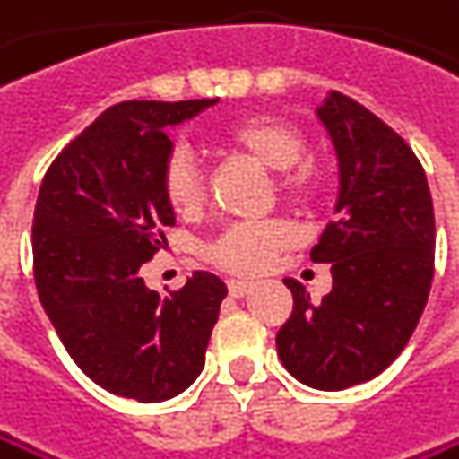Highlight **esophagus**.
Here are the masks:
<instances>
[{
    "instance_id": "obj_1",
    "label": "esophagus",
    "mask_w": 459,
    "mask_h": 459,
    "mask_svg": "<svg viewBox=\"0 0 459 459\" xmlns=\"http://www.w3.org/2000/svg\"><path fill=\"white\" fill-rule=\"evenodd\" d=\"M251 290H255V284H251V281L230 279V295H232V298H243V295H248Z\"/></svg>"
}]
</instances>
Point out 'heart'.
<instances>
[{
	"label": "heart",
	"instance_id": "heart-1",
	"mask_svg": "<svg viewBox=\"0 0 459 459\" xmlns=\"http://www.w3.org/2000/svg\"><path fill=\"white\" fill-rule=\"evenodd\" d=\"M224 142L271 172H279L281 194L292 202H309L317 191L315 172L301 164L307 158V136L279 117H246L224 131ZM164 196L178 213H196L204 202L202 167L188 147H175L161 175ZM292 240V230L281 221H255L230 227L213 246L211 260L235 273H260L273 251Z\"/></svg>",
	"mask_w": 459,
	"mask_h": 459
}]
</instances>
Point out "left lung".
<instances>
[{
    "label": "left lung",
    "instance_id": "8db88e82",
    "mask_svg": "<svg viewBox=\"0 0 459 459\" xmlns=\"http://www.w3.org/2000/svg\"><path fill=\"white\" fill-rule=\"evenodd\" d=\"M317 120L336 150L339 194L312 260L331 263L333 287L312 304L284 279L292 315L276 351L292 377L342 392L380 375L416 331L432 284L435 216L419 158L369 108L328 92Z\"/></svg>",
    "mask_w": 459,
    "mask_h": 459
}]
</instances>
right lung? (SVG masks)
<instances>
[{"mask_svg": "<svg viewBox=\"0 0 459 459\" xmlns=\"http://www.w3.org/2000/svg\"><path fill=\"white\" fill-rule=\"evenodd\" d=\"M219 98L106 108L48 167L32 224L40 304L76 367L106 392L164 403L199 377L227 284L196 271L172 295L139 268L167 243L161 175L180 126Z\"/></svg>", "mask_w": 459, "mask_h": 459, "instance_id": "1", "label": "right lung"}]
</instances>
